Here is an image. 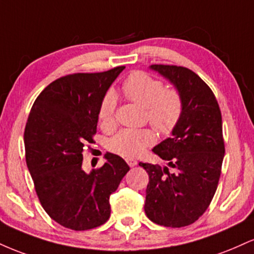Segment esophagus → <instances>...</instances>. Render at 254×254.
I'll return each mask as SVG.
<instances>
[{"label":"esophagus","instance_id":"obj_1","mask_svg":"<svg viewBox=\"0 0 254 254\" xmlns=\"http://www.w3.org/2000/svg\"><path fill=\"white\" fill-rule=\"evenodd\" d=\"M125 161H127V164L130 166V167H133V166L137 165V161L135 159H132V157H127L125 159Z\"/></svg>","mask_w":254,"mask_h":254}]
</instances>
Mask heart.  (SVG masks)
<instances>
[{
	"instance_id": "heart-1",
	"label": "heart",
	"mask_w": 254,
	"mask_h": 254,
	"mask_svg": "<svg viewBox=\"0 0 254 254\" xmlns=\"http://www.w3.org/2000/svg\"><path fill=\"white\" fill-rule=\"evenodd\" d=\"M122 90L129 100L145 109V118L162 135H170L182 121L184 98L179 89L165 88L164 82L144 71H133L124 80ZM117 95L107 90L101 99L98 117L104 127L115 125ZM156 141L150 129H124L110 141V149L122 156H138Z\"/></svg>"
}]
</instances>
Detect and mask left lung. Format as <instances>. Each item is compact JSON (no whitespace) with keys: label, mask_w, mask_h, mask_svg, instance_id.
Masks as SVG:
<instances>
[{"label":"left lung","mask_w":254,"mask_h":254,"mask_svg":"<svg viewBox=\"0 0 254 254\" xmlns=\"http://www.w3.org/2000/svg\"><path fill=\"white\" fill-rule=\"evenodd\" d=\"M150 69L180 90L184 113L172 137L153 148L173 171L139 162L149 176L144 211L154 223L180 228L196 222L216 192L224 156L222 117L210 87L196 72L165 64Z\"/></svg>","instance_id":"8db88e82"}]
</instances>
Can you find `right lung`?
I'll list each match as a JSON object with an SVG mask.
<instances>
[{
  "mask_svg": "<svg viewBox=\"0 0 254 254\" xmlns=\"http://www.w3.org/2000/svg\"><path fill=\"white\" fill-rule=\"evenodd\" d=\"M124 68L57 78L31 109L24 133L26 164L44 210L65 228L87 230L106 222L111 193L130 170L111 153L98 170H82V153L97 133L99 105Z\"/></svg>",
  "mask_w": 254,
  "mask_h": 254,
  "instance_id": "obj_1",
  "label": "right lung"
}]
</instances>
